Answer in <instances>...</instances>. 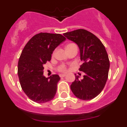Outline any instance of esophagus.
<instances>
[{
    "instance_id": "obj_1",
    "label": "esophagus",
    "mask_w": 127,
    "mask_h": 127,
    "mask_svg": "<svg viewBox=\"0 0 127 127\" xmlns=\"http://www.w3.org/2000/svg\"><path fill=\"white\" fill-rule=\"evenodd\" d=\"M66 75V74H60V77H65Z\"/></svg>"
}]
</instances>
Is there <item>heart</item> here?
<instances>
[{"instance_id":"obj_1","label":"heart","mask_w":127,"mask_h":127,"mask_svg":"<svg viewBox=\"0 0 127 127\" xmlns=\"http://www.w3.org/2000/svg\"><path fill=\"white\" fill-rule=\"evenodd\" d=\"M70 44H74V43H69V44L68 45ZM66 69H66V66H65V65H61V66L58 67V70L60 71H66Z\"/></svg>"}]
</instances>
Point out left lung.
Returning <instances> with one entry per match:
<instances>
[{
  "mask_svg": "<svg viewBox=\"0 0 127 127\" xmlns=\"http://www.w3.org/2000/svg\"><path fill=\"white\" fill-rule=\"evenodd\" d=\"M63 35L79 47L83 62L79 70L85 73L82 80L75 75L71 85L72 92L82 100L93 99L102 92L108 78L110 63L106 48L96 35L85 29H77Z\"/></svg>",
  "mask_w": 127,
  "mask_h": 127,
  "instance_id": "1",
  "label": "left lung"
}]
</instances>
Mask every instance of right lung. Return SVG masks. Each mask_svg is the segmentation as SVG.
Returning a JSON list of instances; mask_svg holds the SVG:
<instances>
[{
  "label": "right lung",
  "mask_w": 127,
  "mask_h": 127,
  "mask_svg": "<svg viewBox=\"0 0 127 127\" xmlns=\"http://www.w3.org/2000/svg\"><path fill=\"white\" fill-rule=\"evenodd\" d=\"M66 38L60 34L41 32L33 36L23 50L18 64V75L23 90L37 103L52 100L60 77L53 74L46 78L43 64L51 60L55 49Z\"/></svg>",
  "instance_id": "right-lung-1"
}]
</instances>
